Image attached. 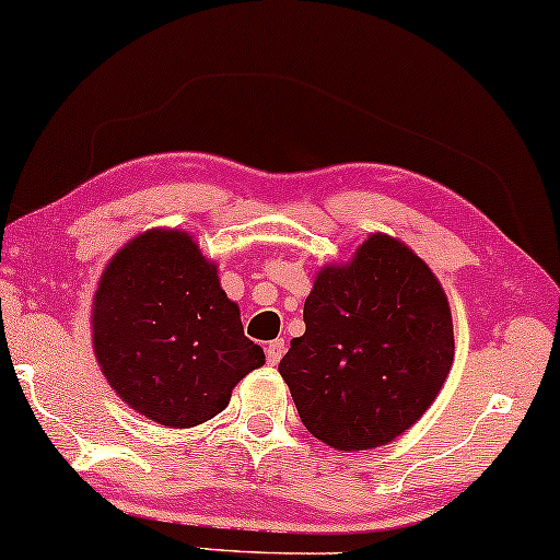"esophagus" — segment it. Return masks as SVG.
<instances>
[{
  "mask_svg": "<svg viewBox=\"0 0 560 560\" xmlns=\"http://www.w3.org/2000/svg\"><path fill=\"white\" fill-rule=\"evenodd\" d=\"M282 355H285V340L268 342V348H265V358H268V365H278Z\"/></svg>",
  "mask_w": 560,
  "mask_h": 560,
  "instance_id": "1",
  "label": "esophagus"
}]
</instances>
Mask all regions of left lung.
I'll list each match as a JSON object with an SVG mask.
<instances>
[{
	"mask_svg": "<svg viewBox=\"0 0 560 560\" xmlns=\"http://www.w3.org/2000/svg\"><path fill=\"white\" fill-rule=\"evenodd\" d=\"M303 320L278 370L303 425L338 451L406 433L451 373L448 298L428 265L383 232L348 265L317 272Z\"/></svg>",
	"mask_w": 560,
	"mask_h": 560,
	"instance_id": "obj_1",
	"label": "left lung"
}]
</instances>
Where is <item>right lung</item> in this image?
I'll list each match as a JSON object with an SVG mask.
<instances>
[{"instance_id":"add662e5","label":"right lung","mask_w":560,"mask_h":560,"mask_svg":"<svg viewBox=\"0 0 560 560\" xmlns=\"http://www.w3.org/2000/svg\"><path fill=\"white\" fill-rule=\"evenodd\" d=\"M92 346L119 398L167 428L214 418L265 363L218 265L179 230L142 232L112 257L94 292Z\"/></svg>"}]
</instances>
